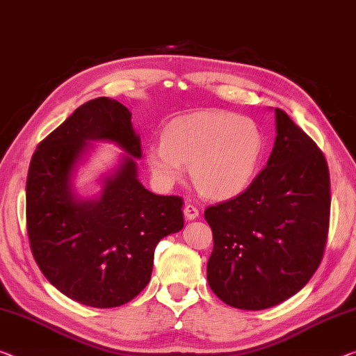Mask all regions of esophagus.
Masks as SVG:
<instances>
[{"instance_id": "1", "label": "esophagus", "mask_w": 356, "mask_h": 356, "mask_svg": "<svg viewBox=\"0 0 356 356\" xmlns=\"http://www.w3.org/2000/svg\"><path fill=\"white\" fill-rule=\"evenodd\" d=\"M183 211H184L186 220H195V218L199 216V209H197V207H194V205H191V204L184 205Z\"/></svg>"}]
</instances>
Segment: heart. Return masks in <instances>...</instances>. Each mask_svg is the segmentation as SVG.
I'll use <instances>...</instances> for the list:
<instances>
[{
  "instance_id": "1",
  "label": "heart",
  "mask_w": 356,
  "mask_h": 356,
  "mask_svg": "<svg viewBox=\"0 0 356 356\" xmlns=\"http://www.w3.org/2000/svg\"><path fill=\"white\" fill-rule=\"evenodd\" d=\"M264 136L248 118L222 111H200L173 119L163 140L151 141L146 161L162 186L181 179L184 165L200 193L229 197L243 191L258 172Z\"/></svg>"
}]
</instances>
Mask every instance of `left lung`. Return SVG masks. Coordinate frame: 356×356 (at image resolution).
I'll return each mask as SVG.
<instances>
[{"mask_svg": "<svg viewBox=\"0 0 356 356\" xmlns=\"http://www.w3.org/2000/svg\"><path fill=\"white\" fill-rule=\"evenodd\" d=\"M267 165L243 193L205 209L213 232L211 291L235 309L262 310L304 288L323 259L331 186L323 152L283 109Z\"/></svg>", "mask_w": 356, "mask_h": 356, "instance_id": "obj_1", "label": "left lung"}]
</instances>
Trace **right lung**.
I'll use <instances>...</instances> for the list:
<instances>
[{"instance_id": "obj_1", "label": "right lung", "mask_w": 356, "mask_h": 356, "mask_svg": "<svg viewBox=\"0 0 356 356\" xmlns=\"http://www.w3.org/2000/svg\"><path fill=\"white\" fill-rule=\"evenodd\" d=\"M132 113L116 100L79 106L38 145L26 177V231L44 277L76 302L109 309L127 304L151 280L161 238L183 229V199L156 195L136 178L141 157ZM90 139L130 154L98 201H76L70 173Z\"/></svg>"}]
</instances>
